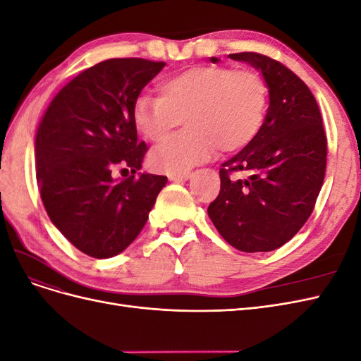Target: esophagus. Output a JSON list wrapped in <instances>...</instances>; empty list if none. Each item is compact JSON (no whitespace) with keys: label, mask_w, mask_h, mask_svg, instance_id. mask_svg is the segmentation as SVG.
Returning a JSON list of instances; mask_svg holds the SVG:
<instances>
[{"label":"esophagus","mask_w":361,"mask_h":361,"mask_svg":"<svg viewBox=\"0 0 361 361\" xmlns=\"http://www.w3.org/2000/svg\"><path fill=\"white\" fill-rule=\"evenodd\" d=\"M190 178H191V171L173 173V174H170V176H169V179H170V180H174V182H178V180H188Z\"/></svg>","instance_id":"obj_1"}]
</instances>
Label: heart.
I'll return each mask as SVG.
<instances>
[{
	"label": "heart",
	"mask_w": 361,
	"mask_h": 361,
	"mask_svg": "<svg viewBox=\"0 0 361 361\" xmlns=\"http://www.w3.org/2000/svg\"><path fill=\"white\" fill-rule=\"evenodd\" d=\"M161 96H138L133 120L152 143H162L182 118L187 130L150 154V166L164 173L187 171L220 149L241 150L256 138L267 111L268 87L253 69L202 66L170 76Z\"/></svg>",
	"instance_id": "obj_1"
}]
</instances>
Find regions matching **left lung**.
Returning a JSON list of instances; mask_svg holds the SVG:
<instances>
[{"label":"left lung","mask_w":361,"mask_h":361,"mask_svg":"<svg viewBox=\"0 0 361 361\" xmlns=\"http://www.w3.org/2000/svg\"><path fill=\"white\" fill-rule=\"evenodd\" d=\"M228 57L260 71L269 106L256 138L221 166L220 194L207 215L236 250L272 251L309 220L322 188L326 167L322 117L309 87L280 61L257 52ZM236 171L247 176L231 178Z\"/></svg>","instance_id":"8db88e82"}]
</instances>
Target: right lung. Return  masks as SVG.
I'll use <instances>...</instances> for the list:
<instances>
[{"label":"right lung","mask_w":361,"mask_h":361,"mask_svg":"<svg viewBox=\"0 0 361 361\" xmlns=\"http://www.w3.org/2000/svg\"><path fill=\"white\" fill-rule=\"evenodd\" d=\"M166 66L145 59H111L68 82L51 101L36 134V176L45 209L82 253L113 257L145 227L167 178L135 173L147 152L138 141L133 106ZM116 168L133 175L116 180Z\"/></svg>","instance_id":"add662e5"}]
</instances>
